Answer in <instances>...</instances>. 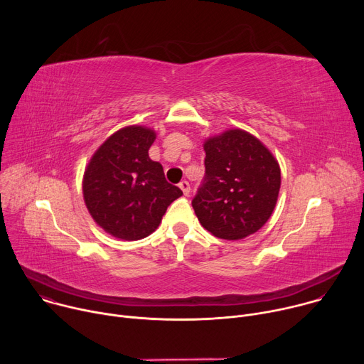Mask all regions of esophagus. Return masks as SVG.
<instances>
[{
    "instance_id": "1",
    "label": "esophagus",
    "mask_w": 364,
    "mask_h": 364,
    "mask_svg": "<svg viewBox=\"0 0 364 364\" xmlns=\"http://www.w3.org/2000/svg\"><path fill=\"white\" fill-rule=\"evenodd\" d=\"M178 186H180V188H181V191H183L184 196H188V194H190V184H188V181L184 180V181H181Z\"/></svg>"
}]
</instances>
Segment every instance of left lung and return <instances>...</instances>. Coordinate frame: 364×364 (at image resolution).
Returning a JSON list of instances; mask_svg holds the SVG:
<instances>
[{"label":"left lung","instance_id":"8db88e82","mask_svg":"<svg viewBox=\"0 0 364 364\" xmlns=\"http://www.w3.org/2000/svg\"><path fill=\"white\" fill-rule=\"evenodd\" d=\"M204 180L191 204L201 226L237 240L261 229L279 194L281 170L271 151L243 129L204 142Z\"/></svg>","mask_w":364,"mask_h":364}]
</instances>
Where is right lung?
Masks as SVG:
<instances>
[{
	"label": "right lung",
	"mask_w": 364,
	"mask_h": 364,
	"mask_svg": "<svg viewBox=\"0 0 364 364\" xmlns=\"http://www.w3.org/2000/svg\"><path fill=\"white\" fill-rule=\"evenodd\" d=\"M155 132L127 127L112 134L90 159L83 198L93 220L109 235L139 240L161 223L183 191L166 180L163 166L148 157Z\"/></svg>",
	"instance_id": "obj_1"
}]
</instances>
